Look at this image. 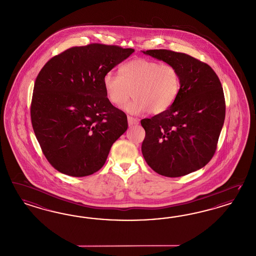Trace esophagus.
I'll return each instance as SVG.
<instances>
[{
  "label": "esophagus",
  "mask_w": 256,
  "mask_h": 256,
  "mask_svg": "<svg viewBox=\"0 0 256 256\" xmlns=\"http://www.w3.org/2000/svg\"><path fill=\"white\" fill-rule=\"evenodd\" d=\"M127 120H128V124H129V126L136 125V124H138V122H140L138 118H132V116H128Z\"/></svg>",
  "instance_id": "1"
}]
</instances>
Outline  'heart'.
Masks as SVG:
<instances>
[{
	"instance_id": "b5f03b06",
	"label": "heart",
	"mask_w": 256,
	"mask_h": 256,
	"mask_svg": "<svg viewBox=\"0 0 256 256\" xmlns=\"http://www.w3.org/2000/svg\"><path fill=\"white\" fill-rule=\"evenodd\" d=\"M120 74L108 72L104 75L102 88L108 102L116 108L125 104L134 91V99L124 108L129 114L164 113L179 94L180 76L172 64L134 58L120 68Z\"/></svg>"
}]
</instances>
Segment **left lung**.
<instances>
[{
  "label": "left lung",
  "mask_w": 256,
  "mask_h": 256,
  "mask_svg": "<svg viewBox=\"0 0 256 256\" xmlns=\"http://www.w3.org/2000/svg\"><path fill=\"white\" fill-rule=\"evenodd\" d=\"M172 64L180 90L164 113L141 120L146 136L142 154L156 172L180 177L204 168L214 156L225 118L220 81L211 66L188 54L168 50H142Z\"/></svg>",
  "instance_id": "left-lung-1"
}]
</instances>
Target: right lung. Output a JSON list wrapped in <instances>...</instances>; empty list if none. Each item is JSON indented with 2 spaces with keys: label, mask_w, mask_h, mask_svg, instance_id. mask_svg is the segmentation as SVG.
I'll use <instances>...</instances> for the list:
<instances>
[{
  "label": "right lung",
  "mask_w": 256,
  "mask_h": 256,
  "mask_svg": "<svg viewBox=\"0 0 256 256\" xmlns=\"http://www.w3.org/2000/svg\"><path fill=\"white\" fill-rule=\"evenodd\" d=\"M134 49L90 44L49 60L34 86L31 120L44 156L61 174L84 177L104 165L110 148L128 128L113 106L102 77Z\"/></svg>",
  "instance_id": "obj_1"
}]
</instances>
